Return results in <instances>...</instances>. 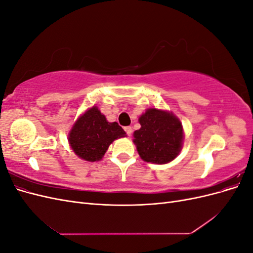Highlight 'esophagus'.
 <instances>
[{"mask_svg":"<svg viewBox=\"0 0 253 253\" xmlns=\"http://www.w3.org/2000/svg\"><path fill=\"white\" fill-rule=\"evenodd\" d=\"M125 131H126V133L127 134V136H131L132 133H133V129H132L131 126H126V127H125Z\"/></svg>","mask_w":253,"mask_h":253,"instance_id":"34e87169","label":"esophagus"}]
</instances>
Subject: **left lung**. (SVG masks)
I'll return each mask as SVG.
<instances>
[{
    "instance_id": "8db88e82",
    "label": "left lung",
    "mask_w": 253,
    "mask_h": 253,
    "mask_svg": "<svg viewBox=\"0 0 253 253\" xmlns=\"http://www.w3.org/2000/svg\"><path fill=\"white\" fill-rule=\"evenodd\" d=\"M141 127L134 132V143L142 160L164 165L172 162L182 147L183 129L172 112L148 109L139 117Z\"/></svg>"
}]
</instances>
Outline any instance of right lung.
Segmentation results:
<instances>
[{
    "instance_id": "1",
    "label": "right lung",
    "mask_w": 253,
    "mask_h": 253,
    "mask_svg": "<svg viewBox=\"0 0 253 253\" xmlns=\"http://www.w3.org/2000/svg\"><path fill=\"white\" fill-rule=\"evenodd\" d=\"M125 136L126 132L117 122H109L97 106H93L75 122L68 142L78 157L94 163L102 159L115 139Z\"/></svg>"
}]
</instances>
